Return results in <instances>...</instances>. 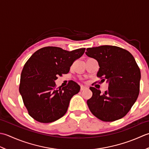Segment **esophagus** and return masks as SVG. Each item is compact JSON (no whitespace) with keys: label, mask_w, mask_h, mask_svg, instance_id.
I'll return each instance as SVG.
<instances>
[{"label":"esophagus","mask_w":149,"mask_h":149,"mask_svg":"<svg viewBox=\"0 0 149 149\" xmlns=\"http://www.w3.org/2000/svg\"><path fill=\"white\" fill-rule=\"evenodd\" d=\"M87 89V87H85V86H81V87H80V90H81V91H84V90H85V89Z\"/></svg>","instance_id":"34e87169"}]
</instances>
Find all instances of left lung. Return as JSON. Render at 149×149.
Returning <instances> with one entry per match:
<instances>
[{
    "label": "left lung",
    "instance_id": "left-lung-1",
    "mask_svg": "<svg viewBox=\"0 0 149 149\" xmlns=\"http://www.w3.org/2000/svg\"><path fill=\"white\" fill-rule=\"evenodd\" d=\"M86 54L98 61L97 77L109 82L108 90L103 94L90 87L93 96L87 101L90 111L104 121L121 119L129 113L139 93L141 72L134 56L123 48L107 45L87 48Z\"/></svg>",
    "mask_w": 149,
    "mask_h": 149
}]
</instances>
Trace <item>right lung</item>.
Segmentation results:
<instances>
[{
	"instance_id": "1",
	"label": "right lung",
	"mask_w": 149,
	"mask_h": 149,
	"mask_svg": "<svg viewBox=\"0 0 149 149\" xmlns=\"http://www.w3.org/2000/svg\"><path fill=\"white\" fill-rule=\"evenodd\" d=\"M86 48L72 51L58 47H42L32 54L21 72L19 92L28 114L40 123H51L64 115L71 98L80 91L74 81L56 88L58 76L68 73Z\"/></svg>"
}]
</instances>
